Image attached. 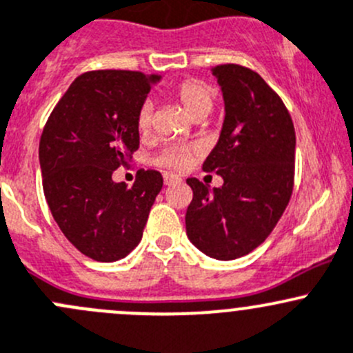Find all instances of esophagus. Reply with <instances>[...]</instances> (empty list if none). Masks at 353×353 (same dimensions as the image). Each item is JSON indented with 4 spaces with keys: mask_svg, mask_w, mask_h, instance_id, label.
I'll return each instance as SVG.
<instances>
[{
    "mask_svg": "<svg viewBox=\"0 0 353 353\" xmlns=\"http://www.w3.org/2000/svg\"><path fill=\"white\" fill-rule=\"evenodd\" d=\"M163 180H165V185H173L180 181V176L175 175V173H165V175H163Z\"/></svg>",
    "mask_w": 353,
    "mask_h": 353,
    "instance_id": "esophagus-1",
    "label": "esophagus"
}]
</instances>
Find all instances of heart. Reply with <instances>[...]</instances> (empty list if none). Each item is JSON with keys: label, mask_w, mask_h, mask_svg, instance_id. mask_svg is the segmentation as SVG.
<instances>
[{"label": "heart", "mask_w": 353, "mask_h": 353, "mask_svg": "<svg viewBox=\"0 0 353 353\" xmlns=\"http://www.w3.org/2000/svg\"><path fill=\"white\" fill-rule=\"evenodd\" d=\"M176 96L192 118L208 117L212 111V106H214V92H212L211 87L205 85L201 80H187V82H183L176 89ZM152 113H154L152 101H144L137 114L139 130L148 132L151 128ZM192 156H194V148H188V145L183 144H168L156 156V163L166 166V168L183 170L190 163Z\"/></svg>", "instance_id": "heart-1"}]
</instances>
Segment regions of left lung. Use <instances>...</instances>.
Instances as JSON below:
<instances>
[{
  "mask_svg": "<svg viewBox=\"0 0 353 353\" xmlns=\"http://www.w3.org/2000/svg\"><path fill=\"white\" fill-rule=\"evenodd\" d=\"M225 101L218 144L204 172L223 178L211 188L188 178L194 197L185 214L187 236L201 252L232 261L268 239L294 190L295 128L290 113L259 73L240 65L212 68Z\"/></svg>",
  "mask_w": 353,
  "mask_h": 353,
  "instance_id": "1",
  "label": "left lung"
}]
</instances>
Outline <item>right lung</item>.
I'll return each instance as SVG.
<instances>
[{
	"instance_id": "right-lung-1",
	"label": "right lung",
	"mask_w": 353,
	"mask_h": 353,
	"mask_svg": "<svg viewBox=\"0 0 353 353\" xmlns=\"http://www.w3.org/2000/svg\"><path fill=\"white\" fill-rule=\"evenodd\" d=\"M159 75L96 70L77 77L48 118L39 163L48 205L82 254L113 263L139 245L161 173L141 170L130 188L113 172L139 149L137 114Z\"/></svg>"
}]
</instances>
